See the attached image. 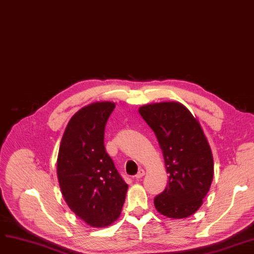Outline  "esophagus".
I'll return each mask as SVG.
<instances>
[{"mask_svg": "<svg viewBox=\"0 0 254 254\" xmlns=\"http://www.w3.org/2000/svg\"><path fill=\"white\" fill-rule=\"evenodd\" d=\"M145 175V171L143 170V169H140L139 171H138V173L136 174V179H140V178H142L143 176Z\"/></svg>", "mask_w": 254, "mask_h": 254, "instance_id": "1", "label": "esophagus"}]
</instances>
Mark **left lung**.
<instances>
[{
	"instance_id": "8db88e82",
	"label": "left lung",
	"mask_w": 254,
	"mask_h": 254,
	"mask_svg": "<svg viewBox=\"0 0 254 254\" xmlns=\"http://www.w3.org/2000/svg\"><path fill=\"white\" fill-rule=\"evenodd\" d=\"M139 113L154 131L169 181L154 206L170 218H185L202 206L214 174L210 145L201 125L180 103L145 105Z\"/></svg>"
}]
</instances>
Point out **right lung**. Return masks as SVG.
Returning <instances> with one entry per match:
<instances>
[{"mask_svg":"<svg viewBox=\"0 0 254 254\" xmlns=\"http://www.w3.org/2000/svg\"><path fill=\"white\" fill-rule=\"evenodd\" d=\"M114 108L112 102H97L80 109L66 126L59 150L58 179L64 201L93 228L119 217L127 191L104 145Z\"/></svg>","mask_w":254,"mask_h":254,"instance_id":"1","label":"right lung"}]
</instances>
